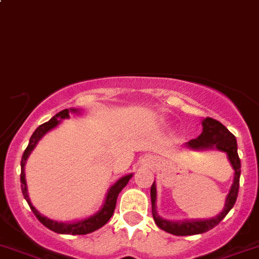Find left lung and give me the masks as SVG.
I'll return each mask as SVG.
<instances>
[{"mask_svg":"<svg viewBox=\"0 0 259 259\" xmlns=\"http://www.w3.org/2000/svg\"><path fill=\"white\" fill-rule=\"evenodd\" d=\"M186 148L191 150H210L217 149L220 152L227 153L228 159L234 169V180L232 187L225 200L224 209L217 217L210 219H196V220H182V222H170L159 217L157 211V185L155 181L150 187V199H152V214L155 224L164 232L173 235H195L202 234L207 230L217 227L228 212L233 209L238 197L239 191V178H240V159L238 155L237 139L234 135L218 120L206 117L202 120V133L196 138L185 144Z\"/></svg>","mask_w":259,"mask_h":259,"instance_id":"left-lung-1","label":"left lung"}]
</instances>
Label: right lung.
Masks as SVG:
<instances>
[{
    "label": "right lung",
    "instance_id": "add662e5",
    "mask_svg": "<svg viewBox=\"0 0 259 259\" xmlns=\"http://www.w3.org/2000/svg\"><path fill=\"white\" fill-rule=\"evenodd\" d=\"M81 114V110L78 109H66L62 110L60 112H58L57 115L52 117L48 122L40 125L34 133H32L31 138L29 140V145L25 149L24 154L21 158V176H20V181H21V190L22 195H24L25 200L29 204L30 209L34 212L35 217L37 218L40 223H41L44 227H47L48 229L53 230V232L58 233V234H72V235H83L89 234V233L95 232V230L100 229L101 227H104L107 222L110 220V218L114 214L115 206H116V200L119 193L121 192L122 188L127 185L130 178L133 177V173L124 176V177L119 178L111 187L107 190L106 197H105V201L102 204V207L96 212V214L91 215L89 218H84V219L77 220V222H55V220L49 219V218L44 217V215L40 214L36 209H35L34 205L31 204L29 197V193H27V185H26V178H25V164H26V160L29 158V155L31 154L32 150L35 149L36 144L39 143V140L44 137L47 133H49L50 130H53L54 127H57L58 125L62 122V120L69 119V114Z\"/></svg>",
    "mask_w": 259,
    "mask_h": 259
}]
</instances>
